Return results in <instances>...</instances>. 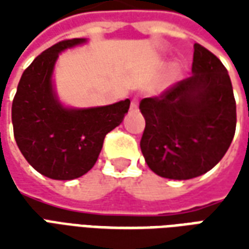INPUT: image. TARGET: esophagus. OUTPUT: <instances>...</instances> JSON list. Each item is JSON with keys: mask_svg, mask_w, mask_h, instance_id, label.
Instances as JSON below:
<instances>
[{"mask_svg": "<svg viewBox=\"0 0 249 249\" xmlns=\"http://www.w3.org/2000/svg\"><path fill=\"white\" fill-rule=\"evenodd\" d=\"M130 110H132V112H137V110H139V103H137V100H132Z\"/></svg>", "mask_w": 249, "mask_h": 249, "instance_id": "obj_1", "label": "esophagus"}]
</instances>
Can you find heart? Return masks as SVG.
Here are the masks:
<instances>
[{
    "mask_svg": "<svg viewBox=\"0 0 249 249\" xmlns=\"http://www.w3.org/2000/svg\"><path fill=\"white\" fill-rule=\"evenodd\" d=\"M178 65L175 64V65L172 66V74H178Z\"/></svg>",
    "mask_w": 249,
    "mask_h": 249,
    "instance_id": "b5f03b06",
    "label": "heart"
}]
</instances>
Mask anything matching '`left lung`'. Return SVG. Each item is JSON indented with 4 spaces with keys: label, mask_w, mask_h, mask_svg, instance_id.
Wrapping results in <instances>:
<instances>
[{
    "label": "left lung",
    "mask_w": 249,
    "mask_h": 249,
    "mask_svg": "<svg viewBox=\"0 0 249 249\" xmlns=\"http://www.w3.org/2000/svg\"><path fill=\"white\" fill-rule=\"evenodd\" d=\"M192 76L157 97L141 100L140 146L148 167L165 178L188 180L211 171L233 140L236 101L225 66L200 44Z\"/></svg>",
    "instance_id": "left-lung-1"
}]
</instances>
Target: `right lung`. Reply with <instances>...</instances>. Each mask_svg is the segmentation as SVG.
<instances>
[{
  "label": "right lung",
  "mask_w": 249,
  "mask_h": 249,
  "mask_svg": "<svg viewBox=\"0 0 249 249\" xmlns=\"http://www.w3.org/2000/svg\"><path fill=\"white\" fill-rule=\"evenodd\" d=\"M87 38L58 42L21 76L12 105L14 139L26 161L53 180L81 178L96 164L107 133L119 126L130 100L94 108H66L57 97L53 69L60 53Z\"/></svg>",
  "instance_id": "add662e5"
}]
</instances>
